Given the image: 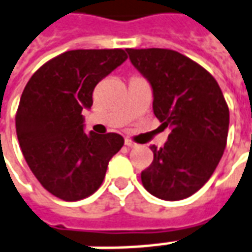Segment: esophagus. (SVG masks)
Listing matches in <instances>:
<instances>
[{"instance_id": "esophagus-1", "label": "esophagus", "mask_w": 252, "mask_h": 252, "mask_svg": "<svg viewBox=\"0 0 252 252\" xmlns=\"http://www.w3.org/2000/svg\"><path fill=\"white\" fill-rule=\"evenodd\" d=\"M126 146H128V147H136V143L132 140V139H126Z\"/></svg>"}]
</instances>
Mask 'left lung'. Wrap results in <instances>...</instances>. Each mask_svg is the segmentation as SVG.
I'll return each instance as SVG.
<instances>
[{
    "instance_id": "1",
    "label": "left lung",
    "mask_w": 252,
    "mask_h": 252,
    "mask_svg": "<svg viewBox=\"0 0 252 252\" xmlns=\"http://www.w3.org/2000/svg\"><path fill=\"white\" fill-rule=\"evenodd\" d=\"M150 82L156 117L169 126L163 147L142 172L143 187L157 198L180 200L205 186L224 154L229 109L217 80L198 63L170 49H126Z\"/></svg>"
}]
</instances>
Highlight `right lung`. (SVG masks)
Returning a JSON list of instances; mask_svg holds the SVG:
<instances>
[{"mask_svg": "<svg viewBox=\"0 0 252 252\" xmlns=\"http://www.w3.org/2000/svg\"><path fill=\"white\" fill-rule=\"evenodd\" d=\"M128 59L123 49H79L40 66L24 87L16 133L31 172L46 191L66 202L101 187L110 158L124 138L83 131V109L95 86Z\"/></svg>", "mask_w": 252, "mask_h": 252, "instance_id": "1", "label": "right lung"}]
</instances>
